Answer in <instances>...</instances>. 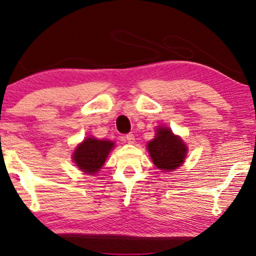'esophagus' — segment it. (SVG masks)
<instances>
[{"label": "esophagus", "instance_id": "34e87169", "mask_svg": "<svg viewBox=\"0 0 256 256\" xmlns=\"http://www.w3.org/2000/svg\"><path fill=\"white\" fill-rule=\"evenodd\" d=\"M124 138H126V141H127L128 143H134L135 142V136H134V134H127L124 136Z\"/></svg>", "mask_w": 256, "mask_h": 256}]
</instances>
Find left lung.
I'll use <instances>...</instances> for the list:
<instances>
[{
	"mask_svg": "<svg viewBox=\"0 0 256 256\" xmlns=\"http://www.w3.org/2000/svg\"><path fill=\"white\" fill-rule=\"evenodd\" d=\"M152 162L160 170L177 169L184 162L188 148L185 143L168 128H158L155 138L148 143Z\"/></svg>",
	"mask_w": 256,
	"mask_h": 256,
	"instance_id": "8db88e82",
	"label": "left lung"
}]
</instances>
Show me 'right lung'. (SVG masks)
<instances>
[{
  "label": "right lung",
  "instance_id": "obj_1",
  "mask_svg": "<svg viewBox=\"0 0 256 256\" xmlns=\"http://www.w3.org/2000/svg\"><path fill=\"white\" fill-rule=\"evenodd\" d=\"M113 148V142L87 138L76 148L73 152V160L84 172L96 174V171L101 169L106 162L108 154Z\"/></svg>",
  "mask_w": 256,
  "mask_h": 256
}]
</instances>
